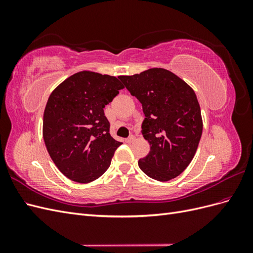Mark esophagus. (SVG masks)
Instances as JSON below:
<instances>
[{
  "label": "esophagus",
  "mask_w": 253,
  "mask_h": 253,
  "mask_svg": "<svg viewBox=\"0 0 253 253\" xmlns=\"http://www.w3.org/2000/svg\"><path fill=\"white\" fill-rule=\"evenodd\" d=\"M134 140H135V136H133V135H132V136H129L128 138H126V142H127V143H131V142H133Z\"/></svg>",
  "instance_id": "obj_1"
}]
</instances>
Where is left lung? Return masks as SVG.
<instances>
[{"label": "left lung", "instance_id": "left-lung-1", "mask_svg": "<svg viewBox=\"0 0 253 253\" xmlns=\"http://www.w3.org/2000/svg\"><path fill=\"white\" fill-rule=\"evenodd\" d=\"M142 104V135L150 153L138 166L149 177H177L193 159L203 133L200 103L194 90L172 72L150 68L118 77Z\"/></svg>", "mask_w": 253, "mask_h": 253}]
</instances>
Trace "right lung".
I'll return each mask as SVG.
<instances>
[{"label": "right lung", "mask_w": 253, "mask_h": 253, "mask_svg": "<svg viewBox=\"0 0 253 253\" xmlns=\"http://www.w3.org/2000/svg\"><path fill=\"white\" fill-rule=\"evenodd\" d=\"M124 87L114 76L83 71L52 90L43 115V138L67 178L87 183L109 169L121 142L111 136L103 109Z\"/></svg>", "instance_id": "right-lung-1"}]
</instances>
